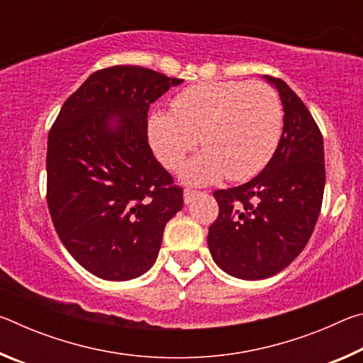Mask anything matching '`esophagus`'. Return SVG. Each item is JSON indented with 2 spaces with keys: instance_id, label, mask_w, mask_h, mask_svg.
I'll use <instances>...</instances> for the list:
<instances>
[{
  "instance_id": "34e87169",
  "label": "esophagus",
  "mask_w": 363,
  "mask_h": 363,
  "mask_svg": "<svg viewBox=\"0 0 363 363\" xmlns=\"http://www.w3.org/2000/svg\"><path fill=\"white\" fill-rule=\"evenodd\" d=\"M199 195H200V190L186 189V190H184V201H186V203H190V201L195 200Z\"/></svg>"
}]
</instances>
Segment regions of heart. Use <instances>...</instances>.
Masks as SVG:
<instances>
[{"label":"heart","instance_id":"obj_1","mask_svg":"<svg viewBox=\"0 0 363 363\" xmlns=\"http://www.w3.org/2000/svg\"><path fill=\"white\" fill-rule=\"evenodd\" d=\"M284 108L272 86L262 82H205L189 86L173 101V112L155 110L147 136L164 167L176 169L199 145L205 150L184 164L190 182L227 176L245 181L266 167L281 136Z\"/></svg>","mask_w":363,"mask_h":363}]
</instances>
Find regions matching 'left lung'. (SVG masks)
I'll return each mask as SVG.
<instances>
[{"label":"left lung","instance_id":"1","mask_svg":"<svg viewBox=\"0 0 363 363\" xmlns=\"http://www.w3.org/2000/svg\"><path fill=\"white\" fill-rule=\"evenodd\" d=\"M264 78L284 104L277 150L250 182L214 192L219 216L208 232L214 262L243 280L272 277L304 250L325 189L323 138L315 120L284 79Z\"/></svg>","mask_w":363,"mask_h":363}]
</instances>
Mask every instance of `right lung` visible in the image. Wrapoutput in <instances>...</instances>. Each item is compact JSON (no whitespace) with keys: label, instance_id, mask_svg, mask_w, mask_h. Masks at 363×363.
<instances>
[{"label":"right lung","instance_id":"obj_1","mask_svg":"<svg viewBox=\"0 0 363 363\" xmlns=\"http://www.w3.org/2000/svg\"><path fill=\"white\" fill-rule=\"evenodd\" d=\"M181 83L145 67H107L79 86L52 123L48 208L60 242L96 277L145 274L164 225L184 205L182 187L147 139L150 104Z\"/></svg>","mask_w":363,"mask_h":363}]
</instances>
